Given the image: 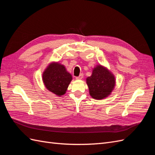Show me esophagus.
<instances>
[{"instance_id": "obj_1", "label": "esophagus", "mask_w": 155, "mask_h": 155, "mask_svg": "<svg viewBox=\"0 0 155 155\" xmlns=\"http://www.w3.org/2000/svg\"><path fill=\"white\" fill-rule=\"evenodd\" d=\"M83 78V74H81L80 75H79V76L76 77V79H82Z\"/></svg>"}]
</instances>
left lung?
Masks as SVG:
<instances>
[{"label":"left lung","mask_w":155,"mask_h":155,"mask_svg":"<svg viewBox=\"0 0 155 155\" xmlns=\"http://www.w3.org/2000/svg\"><path fill=\"white\" fill-rule=\"evenodd\" d=\"M87 84L90 95L94 99L102 100L110 94L115 85V78L106 68L97 65L91 76L87 78Z\"/></svg>","instance_id":"1"}]
</instances>
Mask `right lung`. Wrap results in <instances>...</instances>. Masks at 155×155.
Masks as SVG:
<instances>
[{"label":"right lung","mask_w":155,"mask_h":155,"mask_svg":"<svg viewBox=\"0 0 155 155\" xmlns=\"http://www.w3.org/2000/svg\"><path fill=\"white\" fill-rule=\"evenodd\" d=\"M72 79L71 74L58 63L50 64L43 74L46 88L59 96L64 94Z\"/></svg>","instance_id":"obj_1"}]
</instances>
